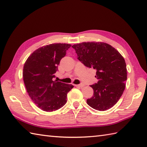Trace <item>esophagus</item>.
Instances as JSON below:
<instances>
[{"mask_svg": "<svg viewBox=\"0 0 147 147\" xmlns=\"http://www.w3.org/2000/svg\"><path fill=\"white\" fill-rule=\"evenodd\" d=\"M75 86L76 87H80V88H82V87L85 86V85H84V84H83V83H82V84H80V85H75Z\"/></svg>", "mask_w": 147, "mask_h": 147, "instance_id": "34e87169", "label": "esophagus"}]
</instances>
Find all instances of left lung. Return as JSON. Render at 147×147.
I'll return each instance as SVG.
<instances>
[{"label": "left lung", "instance_id": "left-lung-1", "mask_svg": "<svg viewBox=\"0 0 147 147\" xmlns=\"http://www.w3.org/2000/svg\"><path fill=\"white\" fill-rule=\"evenodd\" d=\"M72 47L85 66L96 70L98 82L90 86L93 95L87 99V104L100 111L111 109L125 89L127 69L124 57L113 47L104 42H83Z\"/></svg>", "mask_w": 147, "mask_h": 147}]
</instances>
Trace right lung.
<instances>
[{
	"label": "right lung",
	"mask_w": 147,
	"mask_h": 147,
	"mask_svg": "<svg viewBox=\"0 0 147 147\" xmlns=\"http://www.w3.org/2000/svg\"><path fill=\"white\" fill-rule=\"evenodd\" d=\"M67 43H52L35 50L24 64L23 77L31 99L41 110L57 111L66 103L67 93L74 86L53 81L57 65L66 51Z\"/></svg>",
	"instance_id": "1"
}]
</instances>
